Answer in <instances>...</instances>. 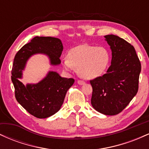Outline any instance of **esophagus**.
<instances>
[{"mask_svg": "<svg viewBox=\"0 0 149 149\" xmlns=\"http://www.w3.org/2000/svg\"><path fill=\"white\" fill-rule=\"evenodd\" d=\"M78 84H79V85H85V82L83 81V80H78Z\"/></svg>", "mask_w": 149, "mask_h": 149, "instance_id": "obj_1", "label": "esophagus"}]
</instances>
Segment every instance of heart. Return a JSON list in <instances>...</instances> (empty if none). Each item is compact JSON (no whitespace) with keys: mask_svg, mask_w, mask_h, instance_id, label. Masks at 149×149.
<instances>
[{"mask_svg":"<svg viewBox=\"0 0 149 149\" xmlns=\"http://www.w3.org/2000/svg\"><path fill=\"white\" fill-rule=\"evenodd\" d=\"M110 59V52L105 46L83 45L70 49L68 58L61 63L66 71H73L76 68L81 77L94 79L106 72Z\"/></svg>","mask_w":149,"mask_h":149,"instance_id":"1","label":"heart"}]
</instances>
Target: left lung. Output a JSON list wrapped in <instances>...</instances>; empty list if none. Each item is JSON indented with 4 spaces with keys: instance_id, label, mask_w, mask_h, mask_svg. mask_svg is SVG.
I'll return each mask as SVG.
<instances>
[{
    "instance_id": "left-lung-1",
    "label": "left lung",
    "mask_w": 149,
    "mask_h": 149,
    "mask_svg": "<svg viewBox=\"0 0 149 149\" xmlns=\"http://www.w3.org/2000/svg\"><path fill=\"white\" fill-rule=\"evenodd\" d=\"M104 38L111 49V65L107 73L90 81L91 104L101 113L114 116L122 111L137 93L141 67L130 43L115 35Z\"/></svg>"
}]
</instances>
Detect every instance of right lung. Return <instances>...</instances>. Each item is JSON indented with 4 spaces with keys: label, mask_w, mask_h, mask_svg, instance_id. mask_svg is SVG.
Wrapping results in <instances>:
<instances>
[{
    "label": "right lung",
    "mask_w": 149,
    "mask_h": 149,
    "mask_svg": "<svg viewBox=\"0 0 149 149\" xmlns=\"http://www.w3.org/2000/svg\"><path fill=\"white\" fill-rule=\"evenodd\" d=\"M62 51L63 45L59 38L36 36L24 45L15 57L11 79L15 87V98L31 115L38 118H48L61 109L66 92L75 80L62 78L54 71H49L37 84L25 86L19 78H22V70L31 56L38 53L46 54L51 64L58 65L61 63L59 57Z\"/></svg>",
    "instance_id": "right-lung-1"
}]
</instances>
